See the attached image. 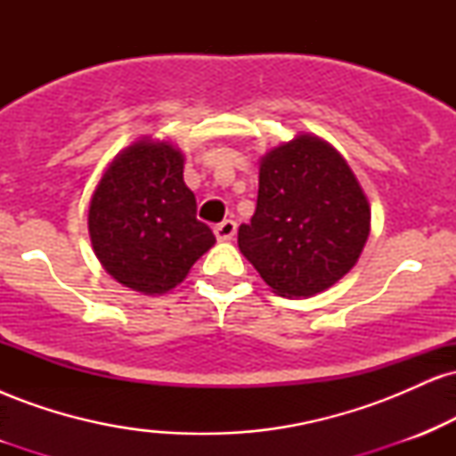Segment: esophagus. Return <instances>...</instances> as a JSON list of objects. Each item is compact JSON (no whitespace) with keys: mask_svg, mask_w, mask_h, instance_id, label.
I'll list each match as a JSON object with an SVG mask.
<instances>
[{"mask_svg":"<svg viewBox=\"0 0 456 456\" xmlns=\"http://www.w3.org/2000/svg\"><path fill=\"white\" fill-rule=\"evenodd\" d=\"M235 232H238V223L235 221H223L214 227V233H216V238L223 240V242L224 240H232Z\"/></svg>","mask_w":456,"mask_h":456,"instance_id":"obj_1","label":"esophagus"}]
</instances>
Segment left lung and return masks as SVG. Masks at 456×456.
<instances>
[{
    "label": "left lung",
    "mask_w": 456,
    "mask_h": 456,
    "mask_svg": "<svg viewBox=\"0 0 456 456\" xmlns=\"http://www.w3.org/2000/svg\"><path fill=\"white\" fill-rule=\"evenodd\" d=\"M369 232V201L347 162L300 134L261 159L257 208L238 246L276 294L308 297L354 268Z\"/></svg>",
    "instance_id": "1"
}]
</instances>
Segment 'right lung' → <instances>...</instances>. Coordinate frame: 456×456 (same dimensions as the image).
Masks as SVG:
<instances>
[{"label":"right lung","mask_w":456,"mask_h":456,"mask_svg":"<svg viewBox=\"0 0 456 456\" xmlns=\"http://www.w3.org/2000/svg\"><path fill=\"white\" fill-rule=\"evenodd\" d=\"M184 156L167 143L139 141L115 159L90 203L94 253L115 281L141 294H165L216 238L197 218L184 184Z\"/></svg>","instance_id":"add662e5"}]
</instances>
